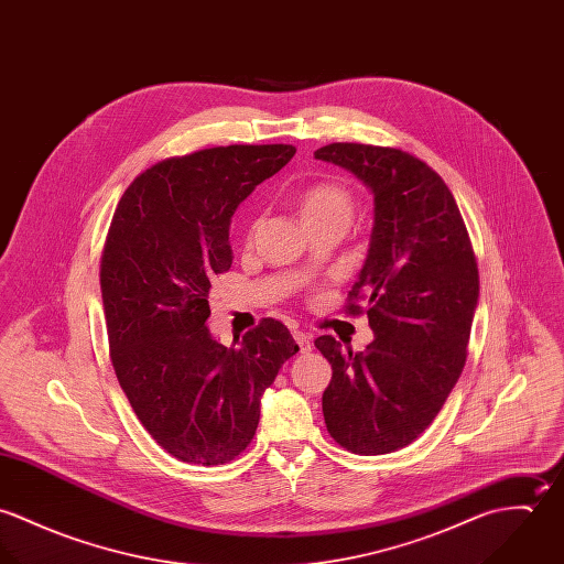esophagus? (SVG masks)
<instances>
[{
  "label": "esophagus",
  "mask_w": 564,
  "mask_h": 564,
  "mask_svg": "<svg viewBox=\"0 0 564 564\" xmlns=\"http://www.w3.org/2000/svg\"><path fill=\"white\" fill-rule=\"evenodd\" d=\"M293 338H295V343L300 345V351H302V354H308V351L313 349L311 334H306V332H295V334H293Z\"/></svg>",
  "instance_id": "1"
}]
</instances>
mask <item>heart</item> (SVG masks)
I'll return each instance as SVG.
<instances>
[{
	"instance_id": "obj_1",
	"label": "heart",
	"mask_w": 564,
	"mask_h": 564,
	"mask_svg": "<svg viewBox=\"0 0 564 564\" xmlns=\"http://www.w3.org/2000/svg\"><path fill=\"white\" fill-rule=\"evenodd\" d=\"M300 215L304 224L327 221V219H345L349 221L354 210L351 193L336 182H319L306 188L300 197Z\"/></svg>"
}]
</instances>
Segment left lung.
Instances as JSON below:
<instances>
[{
  "label": "left lung",
  "instance_id": "obj_1",
  "mask_svg": "<svg viewBox=\"0 0 564 564\" xmlns=\"http://www.w3.org/2000/svg\"><path fill=\"white\" fill-rule=\"evenodd\" d=\"M315 159L373 195L369 251L347 306L356 315L367 302L373 340L358 354L334 336L315 340L332 365L325 425L354 454H391L434 421L463 373L480 297L474 247L443 177L408 152L332 143Z\"/></svg>",
  "mask_w": 564,
  "mask_h": 564
}]
</instances>
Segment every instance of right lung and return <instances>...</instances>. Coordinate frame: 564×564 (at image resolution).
<instances>
[{
	"label": "right lung",
	"mask_w": 564,
	"mask_h": 564,
	"mask_svg": "<svg viewBox=\"0 0 564 564\" xmlns=\"http://www.w3.org/2000/svg\"><path fill=\"white\" fill-rule=\"evenodd\" d=\"M293 156V145H230L159 162L115 210L99 271L112 367L143 427L182 463L235 460L264 389L300 351L275 319L239 347L206 325L213 282L232 267L235 210Z\"/></svg>",
	"instance_id": "right-lung-1"
}]
</instances>
